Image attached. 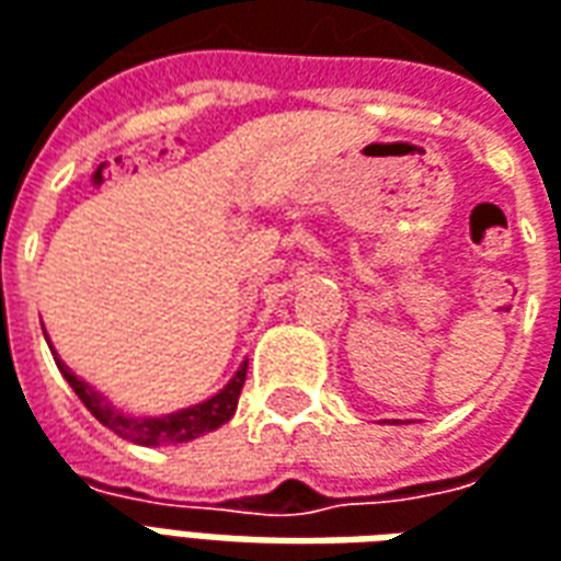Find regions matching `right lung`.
<instances>
[{
  "instance_id": "obj_1",
  "label": "right lung",
  "mask_w": 561,
  "mask_h": 561,
  "mask_svg": "<svg viewBox=\"0 0 561 561\" xmlns=\"http://www.w3.org/2000/svg\"><path fill=\"white\" fill-rule=\"evenodd\" d=\"M50 346V340H48ZM54 352V346H50ZM54 362L60 367V374L66 376V382L76 389V394L81 398V403L88 407L93 419H100L105 428L115 431L117 437L130 440V444L139 446H170V444H187L194 437H203L209 431L221 428L227 419L237 413V403H240L242 382H245V367L249 362L240 364V370L233 374V379L227 382L225 389L206 398V401L194 403V407H185V410H175V413H167V416H130L124 410H117L115 403L105 398L103 391H96L90 382H84L81 376H76L62 358L54 352Z\"/></svg>"
}]
</instances>
